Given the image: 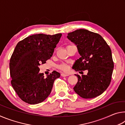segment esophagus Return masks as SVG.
I'll use <instances>...</instances> for the list:
<instances>
[{
    "instance_id": "34e87169",
    "label": "esophagus",
    "mask_w": 125,
    "mask_h": 125,
    "mask_svg": "<svg viewBox=\"0 0 125 125\" xmlns=\"http://www.w3.org/2000/svg\"><path fill=\"white\" fill-rule=\"evenodd\" d=\"M69 74H68L66 73H61V76H62V77H67V76H68Z\"/></svg>"
}]
</instances>
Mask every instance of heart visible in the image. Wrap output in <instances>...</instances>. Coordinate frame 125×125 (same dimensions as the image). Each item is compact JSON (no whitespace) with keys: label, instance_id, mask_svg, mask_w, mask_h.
I'll use <instances>...</instances> for the list:
<instances>
[{"label":"heart","instance_id":"b5f03b06","mask_svg":"<svg viewBox=\"0 0 125 125\" xmlns=\"http://www.w3.org/2000/svg\"><path fill=\"white\" fill-rule=\"evenodd\" d=\"M59 68H60L61 70L67 72L68 71L69 66H68V65L65 64V63H62V64H61L59 65Z\"/></svg>","mask_w":125,"mask_h":125}]
</instances>
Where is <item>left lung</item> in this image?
Segmentation results:
<instances>
[{
  "label": "left lung",
  "instance_id": "1",
  "mask_svg": "<svg viewBox=\"0 0 125 125\" xmlns=\"http://www.w3.org/2000/svg\"><path fill=\"white\" fill-rule=\"evenodd\" d=\"M67 38L77 45L81 56L73 69L88 71L86 75L75 74L78 80L74 90L84 99L100 95L110 84L114 67L109 46L98 33L85 29L68 33Z\"/></svg>",
  "mask_w": 125,
  "mask_h": 125
}]
</instances>
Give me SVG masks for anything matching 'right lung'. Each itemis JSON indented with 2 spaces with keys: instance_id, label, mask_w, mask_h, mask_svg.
Wrapping results in <instances>:
<instances>
[{
  "instance_id": "right-lung-1",
  "label": "right lung",
  "mask_w": 125,
  "mask_h": 125,
  "mask_svg": "<svg viewBox=\"0 0 125 125\" xmlns=\"http://www.w3.org/2000/svg\"><path fill=\"white\" fill-rule=\"evenodd\" d=\"M62 33L33 35L18 42L10 60L12 88L19 97L29 104L42 102L51 92L55 79L60 77L56 71L45 78L39 66L52 56Z\"/></svg>"
}]
</instances>
